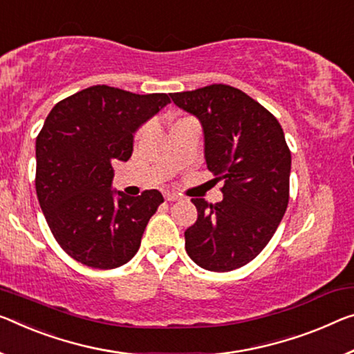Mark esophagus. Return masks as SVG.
<instances>
[{"label": "esophagus", "mask_w": 354, "mask_h": 354, "mask_svg": "<svg viewBox=\"0 0 354 354\" xmlns=\"http://www.w3.org/2000/svg\"><path fill=\"white\" fill-rule=\"evenodd\" d=\"M165 199L167 201V203H174V201L180 199V196L176 194V193H166V194H165Z\"/></svg>", "instance_id": "obj_1"}]
</instances>
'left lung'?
Masks as SVG:
<instances>
[{"mask_svg": "<svg viewBox=\"0 0 354 354\" xmlns=\"http://www.w3.org/2000/svg\"><path fill=\"white\" fill-rule=\"evenodd\" d=\"M201 122L207 169L225 180L223 201L196 198L185 231L188 257L205 270L242 268L268 245L290 201L291 151L272 113L242 90L214 84L171 95Z\"/></svg>", "mask_w": 354, "mask_h": 354, "instance_id": "left-lung-1", "label": "left lung"}]
</instances>
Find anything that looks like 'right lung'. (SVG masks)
Here are the masks:
<instances>
[{"instance_id": "1", "label": "right lung", "mask_w": 354, "mask_h": 354, "mask_svg": "<svg viewBox=\"0 0 354 354\" xmlns=\"http://www.w3.org/2000/svg\"><path fill=\"white\" fill-rule=\"evenodd\" d=\"M171 100L107 85L59 101L36 138V193L53 237L71 258L95 269L127 264L140 247L158 189H112L113 161H128L134 133Z\"/></svg>"}]
</instances>
